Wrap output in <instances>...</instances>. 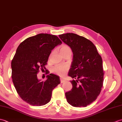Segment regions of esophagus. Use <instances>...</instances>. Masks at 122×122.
<instances>
[{
    "label": "esophagus",
    "mask_w": 122,
    "mask_h": 122,
    "mask_svg": "<svg viewBox=\"0 0 122 122\" xmlns=\"http://www.w3.org/2000/svg\"><path fill=\"white\" fill-rule=\"evenodd\" d=\"M60 81H61V83H64V82H66V80L63 78H60Z\"/></svg>",
    "instance_id": "obj_1"
}]
</instances>
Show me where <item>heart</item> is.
I'll return each mask as SVG.
<instances>
[{"label": "heart", "instance_id": "heart-1", "mask_svg": "<svg viewBox=\"0 0 122 122\" xmlns=\"http://www.w3.org/2000/svg\"><path fill=\"white\" fill-rule=\"evenodd\" d=\"M71 50L70 48L66 45H62L60 48L61 53L63 52L66 50ZM68 70V67L66 65H59L54 66L52 69V71L54 73L60 76H63L66 73Z\"/></svg>", "mask_w": 122, "mask_h": 122}]
</instances>
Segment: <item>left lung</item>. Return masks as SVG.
<instances>
[{
  "label": "left lung",
  "instance_id": "1",
  "mask_svg": "<svg viewBox=\"0 0 122 122\" xmlns=\"http://www.w3.org/2000/svg\"><path fill=\"white\" fill-rule=\"evenodd\" d=\"M59 37L73 54L68 74L74 79L70 81L73 87L66 93L67 102L74 107H85L97 99L103 87L102 58L94 44L86 38L73 33Z\"/></svg>",
  "mask_w": 122,
  "mask_h": 122
}]
</instances>
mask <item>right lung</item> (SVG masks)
Returning a JSON list of instances; mask_svg holds the SVG:
<instances>
[{
	"label": "right lung",
	"mask_w": 122,
	"mask_h": 122,
	"mask_svg": "<svg viewBox=\"0 0 122 122\" xmlns=\"http://www.w3.org/2000/svg\"><path fill=\"white\" fill-rule=\"evenodd\" d=\"M61 44L56 36L40 33L28 38L18 46L11 61V77L18 94L28 104L37 107L47 104L52 90L60 83L56 75H47L43 82L38 79L37 73L40 69H46L52 50Z\"/></svg>",
	"instance_id": "add662e5"
}]
</instances>
